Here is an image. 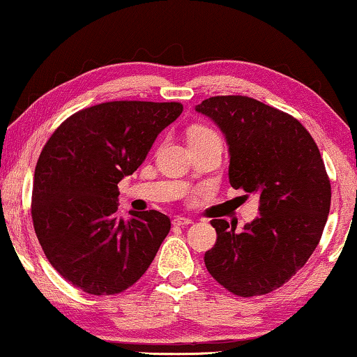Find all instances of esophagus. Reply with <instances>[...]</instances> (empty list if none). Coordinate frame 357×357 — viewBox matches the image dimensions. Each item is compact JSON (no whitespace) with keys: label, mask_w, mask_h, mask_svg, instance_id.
<instances>
[{"label":"esophagus","mask_w":357,"mask_h":357,"mask_svg":"<svg viewBox=\"0 0 357 357\" xmlns=\"http://www.w3.org/2000/svg\"><path fill=\"white\" fill-rule=\"evenodd\" d=\"M172 222H174L175 227H187V226H190V224H193L192 219L183 218V216H177Z\"/></svg>","instance_id":"34e87169"}]
</instances>
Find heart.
<instances>
[{"label": "heart", "instance_id": "obj_1", "mask_svg": "<svg viewBox=\"0 0 357 357\" xmlns=\"http://www.w3.org/2000/svg\"><path fill=\"white\" fill-rule=\"evenodd\" d=\"M204 136H218L211 128L208 126H193L192 130L188 131V139H197V138H204Z\"/></svg>", "mask_w": 357, "mask_h": 357}]
</instances>
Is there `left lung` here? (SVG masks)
<instances>
[{
	"label": "left lung",
	"instance_id": "8db88e82",
	"mask_svg": "<svg viewBox=\"0 0 357 357\" xmlns=\"http://www.w3.org/2000/svg\"><path fill=\"white\" fill-rule=\"evenodd\" d=\"M195 110L226 136L232 187L260 197V216L242 232L213 219L218 241L204 253V265L232 294H268L319 245L331 203L324 159L299 120L252 97H209Z\"/></svg>",
	"mask_w": 357,
	"mask_h": 357
}]
</instances>
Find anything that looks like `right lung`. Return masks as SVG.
Wrapping results in <instances>:
<instances>
[{
	"label": "right lung",
	"mask_w": 357,
	"mask_h": 357,
	"mask_svg": "<svg viewBox=\"0 0 357 357\" xmlns=\"http://www.w3.org/2000/svg\"><path fill=\"white\" fill-rule=\"evenodd\" d=\"M178 102L114 100L66 119L43 146L33 174L32 221L50 265L92 296L128 289L170 231L165 214L119 216V182L143 164Z\"/></svg>",
	"instance_id": "obj_1"
}]
</instances>
